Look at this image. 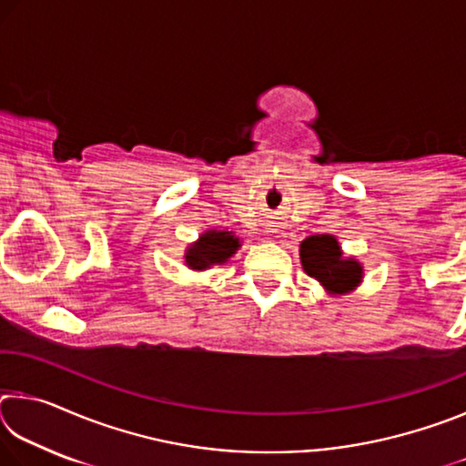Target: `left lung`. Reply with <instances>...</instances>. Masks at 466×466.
Here are the masks:
<instances>
[{
    "instance_id": "8db88e82",
    "label": "left lung",
    "mask_w": 466,
    "mask_h": 466,
    "mask_svg": "<svg viewBox=\"0 0 466 466\" xmlns=\"http://www.w3.org/2000/svg\"><path fill=\"white\" fill-rule=\"evenodd\" d=\"M302 269L317 279L330 296H345L364 281V265L345 257L335 236L312 234L299 244Z\"/></svg>"
}]
</instances>
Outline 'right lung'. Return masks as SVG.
Returning a JSON list of instances; mask_svg holds the SVG:
<instances>
[{"label": "right lung", "instance_id": "obj_1", "mask_svg": "<svg viewBox=\"0 0 466 466\" xmlns=\"http://www.w3.org/2000/svg\"><path fill=\"white\" fill-rule=\"evenodd\" d=\"M242 247L240 238L228 230H205L185 250V265L193 271H205L228 263Z\"/></svg>", "mask_w": 466, "mask_h": 466}]
</instances>
